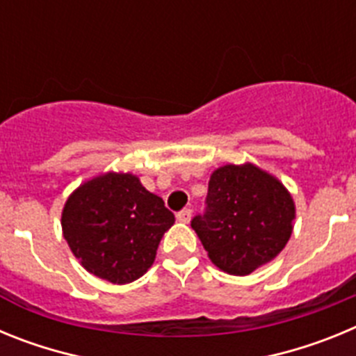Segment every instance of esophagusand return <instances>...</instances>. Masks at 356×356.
<instances>
[{"label": "esophagus", "mask_w": 356, "mask_h": 356, "mask_svg": "<svg viewBox=\"0 0 356 356\" xmlns=\"http://www.w3.org/2000/svg\"><path fill=\"white\" fill-rule=\"evenodd\" d=\"M191 217H193V210L191 209H184L181 212L176 213V219H178V222H184V225H187V222L191 221Z\"/></svg>", "instance_id": "obj_1"}]
</instances>
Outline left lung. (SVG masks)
Returning a JSON list of instances; mask_svg holds the SVG:
<instances>
[{
    "mask_svg": "<svg viewBox=\"0 0 356 356\" xmlns=\"http://www.w3.org/2000/svg\"><path fill=\"white\" fill-rule=\"evenodd\" d=\"M296 205L285 185L259 165L226 163L210 175L207 212L191 222L216 267L246 276L282 253Z\"/></svg>",
    "mask_w": 356,
    "mask_h": 356,
    "instance_id": "obj_1",
    "label": "left lung"
}]
</instances>
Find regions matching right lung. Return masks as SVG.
Masks as SVG:
<instances>
[{"label": "right lung", "instance_id": "obj_1", "mask_svg": "<svg viewBox=\"0 0 356 356\" xmlns=\"http://www.w3.org/2000/svg\"><path fill=\"white\" fill-rule=\"evenodd\" d=\"M60 222L72 254L90 275L124 285L153 266L175 216L139 176L110 171L72 191Z\"/></svg>", "mask_w": 356, "mask_h": 356}]
</instances>
